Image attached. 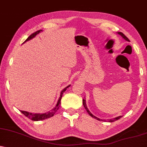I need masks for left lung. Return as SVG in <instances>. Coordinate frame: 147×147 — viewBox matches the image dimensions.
Segmentation results:
<instances>
[{
	"mask_svg": "<svg viewBox=\"0 0 147 147\" xmlns=\"http://www.w3.org/2000/svg\"><path fill=\"white\" fill-rule=\"evenodd\" d=\"M118 34H119V35H121V36H122V37H123L124 39H125L126 41H129V39H128V38L123 33V32H118ZM82 103H83V105H84V107L85 108V109L86 110V111H87L88 113L89 114V115L90 116V117H92L93 118H94V119H97V120H99V121H105V120H102V119H101V120H100V119H99V118L96 117L95 116H94L93 115H92L91 112H90L89 111V110H88V109L87 108V107H86V99H82ZM121 117H122V116H119V117H116V118H115V119H110V120H108V122H114V121H115L118 120V119H121Z\"/></svg>",
	"mask_w": 147,
	"mask_h": 147,
	"instance_id": "obj_1",
	"label": "left lung"
}]
</instances>
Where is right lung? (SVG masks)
<instances>
[{
    "instance_id": "add662e5",
    "label": "right lung",
    "mask_w": 147,
    "mask_h": 147,
    "mask_svg": "<svg viewBox=\"0 0 147 147\" xmlns=\"http://www.w3.org/2000/svg\"><path fill=\"white\" fill-rule=\"evenodd\" d=\"M41 30H37V31H36L35 32H33V33L31 34V35H30L29 37L27 38L25 41L30 40V39H31L33 37H35L38 33H39L40 31H41ZM25 41H24V42H25ZM69 86H70V85H69L68 86H67L66 88H65L64 89H63L62 91H61V95H60V97H59V100H58V102H57V105H56V106L54 107V108L51 110V111L47 112V113H44V114L30 113V112H26V111H22V110H20V112L23 114L24 115L26 116L27 118H28V119H30V120L34 121L44 120V119H48V118L53 117V116L54 115V114H55L56 112H57V110H59L60 105H61V98H62V96H63V93H64L65 90H67V88L68 87H69Z\"/></svg>"
}]
</instances>
